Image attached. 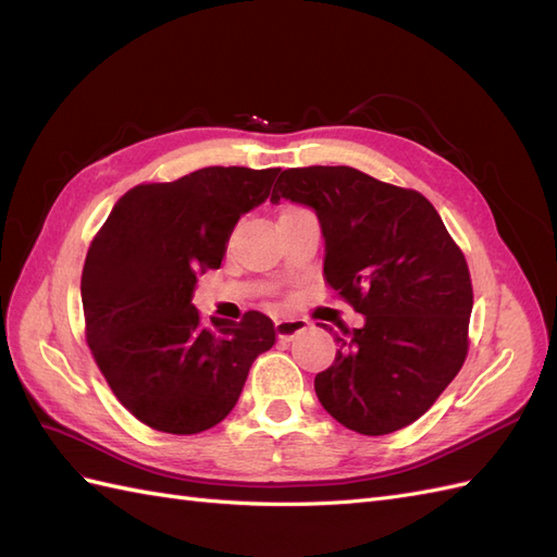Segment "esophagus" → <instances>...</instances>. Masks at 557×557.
I'll list each match as a JSON object with an SVG mask.
<instances>
[{"label":"esophagus","instance_id":"34e87169","mask_svg":"<svg viewBox=\"0 0 557 557\" xmlns=\"http://www.w3.org/2000/svg\"><path fill=\"white\" fill-rule=\"evenodd\" d=\"M309 327V320L305 318H283V320H276V336L281 342H290L293 336L301 334Z\"/></svg>","mask_w":557,"mask_h":557}]
</instances>
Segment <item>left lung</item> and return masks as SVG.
<instances>
[{"instance_id":"8db88e82","label":"left lung","mask_w":557,"mask_h":557,"mask_svg":"<svg viewBox=\"0 0 557 557\" xmlns=\"http://www.w3.org/2000/svg\"><path fill=\"white\" fill-rule=\"evenodd\" d=\"M281 197L315 211L325 281L364 315L360 330L325 327L339 350L313 381L320 404L367 436L411 425L467 358L474 293L460 246L423 195L352 166L285 170Z\"/></svg>"}]
</instances>
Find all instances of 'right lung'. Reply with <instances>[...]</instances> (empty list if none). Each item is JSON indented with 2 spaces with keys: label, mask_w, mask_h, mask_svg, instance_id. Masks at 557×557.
Returning a JSON list of instances; mask_svg holds the SVG:
<instances>
[{
  "label": "right lung",
  "mask_w": 557,
  "mask_h": 557,
  "mask_svg": "<svg viewBox=\"0 0 557 557\" xmlns=\"http://www.w3.org/2000/svg\"><path fill=\"white\" fill-rule=\"evenodd\" d=\"M281 170L205 166L134 185L90 242L81 276L86 342L109 387L144 425L205 432L234 409L248 369L276 342L272 318L239 323L190 305L197 274L223 262L239 218Z\"/></svg>",
  "instance_id": "obj_1"
}]
</instances>
